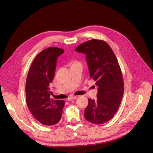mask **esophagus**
<instances>
[{"mask_svg":"<svg viewBox=\"0 0 153 153\" xmlns=\"http://www.w3.org/2000/svg\"><path fill=\"white\" fill-rule=\"evenodd\" d=\"M77 98V97L76 96H70L68 97V100H74V99H76Z\"/></svg>","mask_w":153,"mask_h":153,"instance_id":"esophagus-1","label":"esophagus"}]
</instances>
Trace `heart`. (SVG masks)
<instances>
[{"label":"heart","mask_w":153,"mask_h":153,"mask_svg":"<svg viewBox=\"0 0 153 153\" xmlns=\"http://www.w3.org/2000/svg\"><path fill=\"white\" fill-rule=\"evenodd\" d=\"M76 62H74V63H76Z\"/></svg>","instance_id":"1"}]
</instances>
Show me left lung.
I'll return each mask as SVG.
<instances>
[{
	"label": "left lung",
	"instance_id": "1",
	"mask_svg": "<svg viewBox=\"0 0 153 153\" xmlns=\"http://www.w3.org/2000/svg\"><path fill=\"white\" fill-rule=\"evenodd\" d=\"M86 54L89 76L98 87L97 100L88 99L85 118L95 124L111 120L122 101L124 91L122 73L112 49L105 41L91 39L76 48Z\"/></svg>",
	"mask_w": 153,
	"mask_h": 153
}]
</instances>
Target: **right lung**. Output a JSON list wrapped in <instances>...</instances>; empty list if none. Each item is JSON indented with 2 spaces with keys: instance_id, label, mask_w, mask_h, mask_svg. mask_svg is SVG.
Wrapping results in <instances>:
<instances>
[{
  "instance_id": "1",
  "label": "right lung",
  "mask_w": 153,
  "mask_h": 153,
  "mask_svg": "<svg viewBox=\"0 0 153 153\" xmlns=\"http://www.w3.org/2000/svg\"><path fill=\"white\" fill-rule=\"evenodd\" d=\"M62 48L49 47L39 53L32 62L25 83L26 103L38 122L45 126L59 122L64 106L63 100H52L49 85L53 81L57 58Z\"/></svg>"
}]
</instances>
